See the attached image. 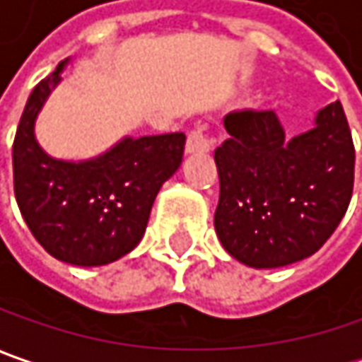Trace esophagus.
<instances>
[{
	"mask_svg": "<svg viewBox=\"0 0 362 362\" xmlns=\"http://www.w3.org/2000/svg\"><path fill=\"white\" fill-rule=\"evenodd\" d=\"M211 150V139L204 134V127H197L194 132L188 134V139H186V156H192V153H206Z\"/></svg>",
	"mask_w": 362,
	"mask_h": 362,
	"instance_id": "1",
	"label": "esophagus"
}]
</instances>
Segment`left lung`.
Wrapping results in <instances>:
<instances>
[{
  "label": "left lung",
  "mask_w": 362,
  "mask_h": 362,
  "mask_svg": "<svg viewBox=\"0 0 362 362\" xmlns=\"http://www.w3.org/2000/svg\"><path fill=\"white\" fill-rule=\"evenodd\" d=\"M225 127L230 137L214 151V230L225 251L255 269L314 255L353 197V135L342 105H326L314 127L291 139L274 111L228 113Z\"/></svg>",
  "instance_id": "1"
}]
</instances>
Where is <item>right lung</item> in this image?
Here are the masks:
<instances>
[{"mask_svg":"<svg viewBox=\"0 0 362 362\" xmlns=\"http://www.w3.org/2000/svg\"><path fill=\"white\" fill-rule=\"evenodd\" d=\"M71 58L40 81L13 139V192L32 235L52 257L97 267L141 241L162 184L180 168L186 135L129 137L88 160H58L40 148L36 119Z\"/></svg>","mask_w":362,"mask_h":362,"instance_id":"add662e5","label":"right lung"}]
</instances>
